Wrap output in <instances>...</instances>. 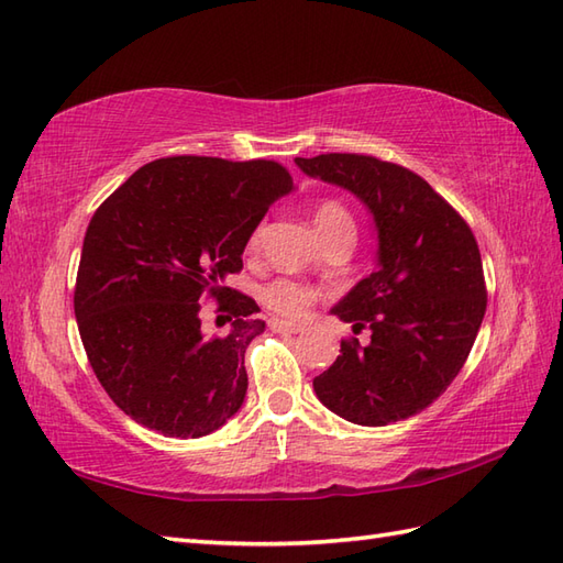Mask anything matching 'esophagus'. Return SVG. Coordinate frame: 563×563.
I'll list each match as a JSON object with an SVG mask.
<instances>
[{"label":"esophagus","mask_w":563,"mask_h":563,"mask_svg":"<svg viewBox=\"0 0 563 563\" xmlns=\"http://www.w3.org/2000/svg\"><path fill=\"white\" fill-rule=\"evenodd\" d=\"M269 330H272V332H289V334H296V332L303 330V324L282 320V318H269Z\"/></svg>","instance_id":"obj_1"}]
</instances>
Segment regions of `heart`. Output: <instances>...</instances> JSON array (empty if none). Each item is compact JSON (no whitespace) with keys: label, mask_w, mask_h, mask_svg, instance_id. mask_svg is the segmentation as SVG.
I'll use <instances>...</instances> for the list:
<instances>
[{"label":"heart","mask_w":563,"mask_h":563,"mask_svg":"<svg viewBox=\"0 0 563 563\" xmlns=\"http://www.w3.org/2000/svg\"><path fill=\"white\" fill-rule=\"evenodd\" d=\"M313 223L322 241H328L330 235L340 233L344 229L354 231L352 214H349L340 202H334V199H322V202L313 209ZM260 235H262V229L260 227L253 229V233L247 235V250H255L260 245ZM260 301L269 310H274L277 316L298 318L303 316L306 308L316 301V291L298 279L277 277L262 286Z\"/></svg>","instance_id":"1"}]
</instances>
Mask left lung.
I'll return each mask as SVG.
<instances>
[{"mask_svg":"<svg viewBox=\"0 0 563 563\" xmlns=\"http://www.w3.org/2000/svg\"><path fill=\"white\" fill-rule=\"evenodd\" d=\"M298 168L354 192L378 227V267L349 291L336 318L371 328L342 340L313 380L320 402L361 427H385L427 409L465 366L486 310L482 255L467 221L433 187L368 154L296 158Z\"/></svg>","mask_w":563,"mask_h":563,"instance_id":"8db88e82","label":"left lung"}]
</instances>
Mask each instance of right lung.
<instances>
[{
    "mask_svg": "<svg viewBox=\"0 0 563 563\" xmlns=\"http://www.w3.org/2000/svg\"><path fill=\"white\" fill-rule=\"evenodd\" d=\"M294 180L277 161L168 156L96 209L84 235L74 316L98 383L124 415L199 439L241 409L245 349L265 330L253 298L223 286L247 235ZM211 297L232 330L207 335Z\"/></svg>",
    "mask_w": 563,
    "mask_h": 563,
    "instance_id": "right-lung-1",
    "label": "right lung"
}]
</instances>
